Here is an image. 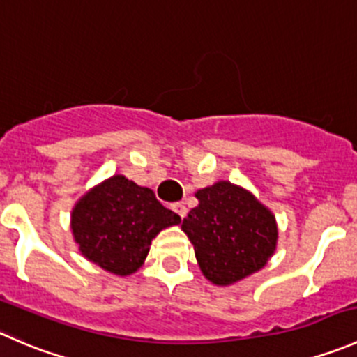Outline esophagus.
I'll return each mask as SVG.
<instances>
[{
  "mask_svg": "<svg viewBox=\"0 0 357 357\" xmlns=\"http://www.w3.org/2000/svg\"><path fill=\"white\" fill-rule=\"evenodd\" d=\"M172 210L175 211V213L178 215L180 218H183L187 215V208H185V204L183 203H175V204H172Z\"/></svg>",
  "mask_w": 357,
  "mask_h": 357,
  "instance_id": "1",
  "label": "esophagus"
}]
</instances>
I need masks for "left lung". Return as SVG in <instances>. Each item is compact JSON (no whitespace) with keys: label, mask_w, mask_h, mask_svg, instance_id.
Returning <instances> with one entry per match:
<instances>
[{"label":"left lung","mask_w":357,"mask_h":357,"mask_svg":"<svg viewBox=\"0 0 357 357\" xmlns=\"http://www.w3.org/2000/svg\"><path fill=\"white\" fill-rule=\"evenodd\" d=\"M199 204L182 222L201 273L217 287H231L264 269L278 246L273 211L248 189L218 180L197 190Z\"/></svg>","instance_id":"obj_1"}]
</instances>
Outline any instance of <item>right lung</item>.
<instances>
[{
  "label": "right lung",
  "instance_id": "1",
  "mask_svg": "<svg viewBox=\"0 0 357 357\" xmlns=\"http://www.w3.org/2000/svg\"><path fill=\"white\" fill-rule=\"evenodd\" d=\"M180 217L165 208L149 187L112 175L91 187L70 211V231L81 255L116 276L144 266L151 243Z\"/></svg>",
  "mask_w": 357,
  "mask_h": 357
}]
</instances>
